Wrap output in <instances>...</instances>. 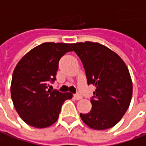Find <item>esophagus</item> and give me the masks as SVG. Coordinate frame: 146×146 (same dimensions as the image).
<instances>
[{"mask_svg":"<svg viewBox=\"0 0 146 146\" xmlns=\"http://www.w3.org/2000/svg\"><path fill=\"white\" fill-rule=\"evenodd\" d=\"M74 98L76 99V100H80L81 98H82V96H81V95L80 94V93H76V94H74Z\"/></svg>","mask_w":146,"mask_h":146,"instance_id":"obj_1","label":"esophagus"}]
</instances>
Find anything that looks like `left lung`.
Wrapping results in <instances>:
<instances>
[{
  "instance_id": "obj_1",
  "label": "left lung",
  "mask_w": 146,
  "mask_h": 146,
  "mask_svg": "<svg viewBox=\"0 0 146 146\" xmlns=\"http://www.w3.org/2000/svg\"><path fill=\"white\" fill-rule=\"evenodd\" d=\"M80 58L88 84L96 90L91 98L92 108L80 118L94 130H107L116 125L130 106L133 84L126 64L117 54L98 42L70 44Z\"/></svg>"
}]
</instances>
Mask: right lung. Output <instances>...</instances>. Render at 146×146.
Instances as JSON below:
<instances>
[{
    "label": "right lung",
    "mask_w": 146,
    "mask_h": 146,
    "mask_svg": "<svg viewBox=\"0 0 146 146\" xmlns=\"http://www.w3.org/2000/svg\"><path fill=\"white\" fill-rule=\"evenodd\" d=\"M72 51L70 44L44 42L26 54L16 65L11 84V96L16 111L29 126L46 128L58 120L70 92L48 89L56 80L60 58Z\"/></svg>",
    "instance_id": "add662e5"
}]
</instances>
